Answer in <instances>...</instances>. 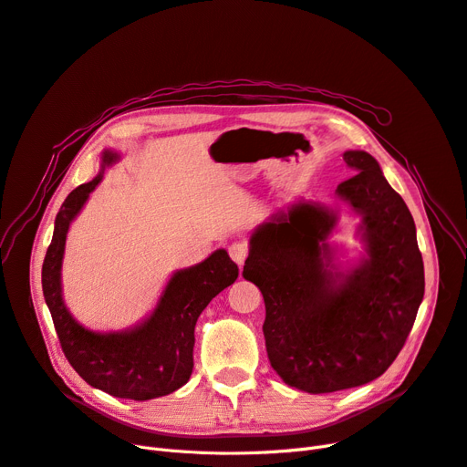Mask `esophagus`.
<instances>
[{
  "label": "esophagus",
  "instance_id": "obj_1",
  "mask_svg": "<svg viewBox=\"0 0 467 467\" xmlns=\"http://www.w3.org/2000/svg\"><path fill=\"white\" fill-rule=\"evenodd\" d=\"M228 253H230V256H232V260H234L235 265L244 266V263H245L247 256H249V245H247V241H244V239L232 241L230 247H228Z\"/></svg>",
  "mask_w": 467,
  "mask_h": 467
}]
</instances>
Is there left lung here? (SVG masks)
<instances>
[{
	"label": "left lung",
	"instance_id": "8db88e82",
	"mask_svg": "<svg viewBox=\"0 0 467 467\" xmlns=\"http://www.w3.org/2000/svg\"><path fill=\"white\" fill-rule=\"evenodd\" d=\"M357 172L337 195L362 214L368 256L337 272L326 244L337 216L293 204L251 235L244 277L265 296L266 352L275 374L312 395L374 381L395 362L425 291L416 223L378 161L347 151Z\"/></svg>",
	"mask_w": 467,
	"mask_h": 467
}]
</instances>
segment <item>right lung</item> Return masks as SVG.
<instances>
[{"instance_id": "right-lung-1", "label": "right lung", "mask_w": 467, "mask_h": 467, "mask_svg": "<svg viewBox=\"0 0 467 467\" xmlns=\"http://www.w3.org/2000/svg\"><path fill=\"white\" fill-rule=\"evenodd\" d=\"M117 159V153L105 151L103 171ZM103 171L70 192L57 213L42 266V287L61 348L77 374L113 397L149 400L171 395L188 383L199 314L235 282L239 268L226 251L218 249L202 263L176 272L153 314L138 327L117 333L82 327L63 303L61 263L70 222L101 182Z\"/></svg>"}]
</instances>
